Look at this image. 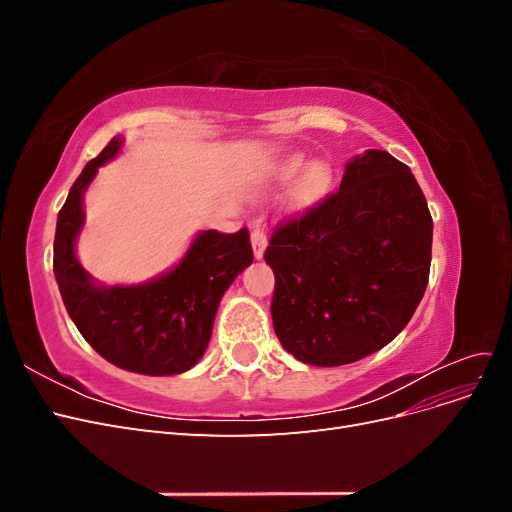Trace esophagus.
<instances>
[{"instance_id": "34e87169", "label": "esophagus", "mask_w": 512, "mask_h": 512, "mask_svg": "<svg viewBox=\"0 0 512 512\" xmlns=\"http://www.w3.org/2000/svg\"><path fill=\"white\" fill-rule=\"evenodd\" d=\"M252 247H254V256L256 258H262V254H265V247H267V232L265 228H262V224H254L252 228Z\"/></svg>"}]
</instances>
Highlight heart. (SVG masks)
Returning a JSON list of instances; mask_svg holds the SVG:
<instances>
[{"mask_svg": "<svg viewBox=\"0 0 512 512\" xmlns=\"http://www.w3.org/2000/svg\"><path fill=\"white\" fill-rule=\"evenodd\" d=\"M299 166H301L299 158L297 160H290L288 164H284L282 175L284 177L294 175L299 170ZM327 183H329V168L324 166V164H314V166H309L307 173L303 175L297 194H299L301 200H312L314 196H318L324 190V185H327Z\"/></svg>", "mask_w": 512, "mask_h": 512, "instance_id": "1", "label": "heart"}]
</instances>
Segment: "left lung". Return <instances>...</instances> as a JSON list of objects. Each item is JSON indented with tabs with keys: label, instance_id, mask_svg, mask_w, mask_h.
I'll use <instances>...</instances> for the list:
<instances>
[{
	"label": "left lung",
	"instance_id": "left-lung-1",
	"mask_svg": "<svg viewBox=\"0 0 512 512\" xmlns=\"http://www.w3.org/2000/svg\"><path fill=\"white\" fill-rule=\"evenodd\" d=\"M433 222L410 168L369 149L337 192L275 226L271 316L282 346L307 365H348L410 322L429 280Z\"/></svg>",
	"mask_w": 512,
	"mask_h": 512
}]
</instances>
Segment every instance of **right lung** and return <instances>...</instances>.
Segmentation results:
<instances>
[{"label":"right lung","instance_id":"right-lung-1","mask_svg":"<svg viewBox=\"0 0 512 512\" xmlns=\"http://www.w3.org/2000/svg\"><path fill=\"white\" fill-rule=\"evenodd\" d=\"M115 136L87 162L57 215L53 271L76 329L106 361L147 376L188 371L205 354L226 288L252 265L250 232H200L179 265L141 286H96L74 254L83 226V192L98 166L117 156Z\"/></svg>","mask_w":512,"mask_h":512}]
</instances>
